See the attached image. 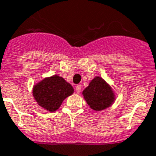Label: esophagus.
<instances>
[{
  "instance_id": "1",
  "label": "esophagus",
  "mask_w": 156,
  "mask_h": 156,
  "mask_svg": "<svg viewBox=\"0 0 156 156\" xmlns=\"http://www.w3.org/2000/svg\"><path fill=\"white\" fill-rule=\"evenodd\" d=\"M75 90H76V92H77V93H80L81 90H82V86L77 85V86H76Z\"/></svg>"
}]
</instances>
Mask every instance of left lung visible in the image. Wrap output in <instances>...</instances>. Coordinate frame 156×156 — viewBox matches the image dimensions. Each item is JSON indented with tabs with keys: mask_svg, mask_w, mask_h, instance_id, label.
Listing matches in <instances>:
<instances>
[{
	"mask_svg": "<svg viewBox=\"0 0 156 156\" xmlns=\"http://www.w3.org/2000/svg\"><path fill=\"white\" fill-rule=\"evenodd\" d=\"M83 94L88 105L95 111L108 108L114 100L111 87L100 77L94 78Z\"/></svg>",
	"mask_w": 156,
	"mask_h": 156,
	"instance_id": "left-lung-1",
	"label": "left lung"
}]
</instances>
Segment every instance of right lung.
I'll return each instance as SVG.
<instances>
[{"label":"right lung","mask_w":156,"mask_h":156,"mask_svg":"<svg viewBox=\"0 0 156 156\" xmlns=\"http://www.w3.org/2000/svg\"><path fill=\"white\" fill-rule=\"evenodd\" d=\"M73 93V87L57 75L45 78L33 89V95L38 104L50 112L57 110L63 100Z\"/></svg>","instance_id":"add662e5"}]
</instances>
